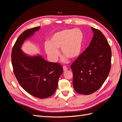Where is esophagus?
<instances>
[{"label":"esophagus","instance_id":"1","mask_svg":"<svg viewBox=\"0 0 122 122\" xmlns=\"http://www.w3.org/2000/svg\"><path fill=\"white\" fill-rule=\"evenodd\" d=\"M63 71H66L67 70H68V68H67V67L66 66H63Z\"/></svg>","mask_w":122,"mask_h":122}]
</instances>
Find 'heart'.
Masks as SVG:
<instances>
[{
  "label": "heart",
  "instance_id": "b5f03b06",
  "mask_svg": "<svg viewBox=\"0 0 122 122\" xmlns=\"http://www.w3.org/2000/svg\"><path fill=\"white\" fill-rule=\"evenodd\" d=\"M83 35L79 29H66L55 32L50 37L45 48L49 58L53 62L56 61L59 55L58 49L60 48L64 54L62 61L67 62L68 58L75 59L81 52Z\"/></svg>",
  "mask_w": 122,
  "mask_h": 122
}]
</instances>
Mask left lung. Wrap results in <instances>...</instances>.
I'll list each match as a JSON object with an SVG mask.
<instances>
[{
    "label": "left lung",
    "mask_w": 122,
    "mask_h": 122,
    "mask_svg": "<svg viewBox=\"0 0 122 122\" xmlns=\"http://www.w3.org/2000/svg\"><path fill=\"white\" fill-rule=\"evenodd\" d=\"M93 37L89 46L71 65L73 85L80 94L89 95L97 91L107 79L111 66V49L99 30L91 27Z\"/></svg>",
    "instance_id": "obj_1"
}]
</instances>
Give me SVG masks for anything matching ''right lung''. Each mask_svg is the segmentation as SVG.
Instances as JSON below:
<instances>
[{"mask_svg": "<svg viewBox=\"0 0 122 122\" xmlns=\"http://www.w3.org/2000/svg\"><path fill=\"white\" fill-rule=\"evenodd\" d=\"M40 28L28 29L19 36L12 48L11 62L14 74L23 89L33 97L45 98L56 92L62 66L46 61L40 54L28 55L21 49L25 41Z\"/></svg>", "mask_w": 122, "mask_h": 122, "instance_id": "right-lung-1", "label": "right lung"}]
</instances>
